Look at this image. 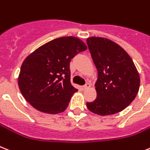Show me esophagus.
<instances>
[{"mask_svg": "<svg viewBox=\"0 0 150 150\" xmlns=\"http://www.w3.org/2000/svg\"><path fill=\"white\" fill-rule=\"evenodd\" d=\"M91 86V85H90V83H88V82H87V83L85 85V86H83V88L84 89H87V88H88Z\"/></svg>", "mask_w": 150, "mask_h": 150, "instance_id": "1", "label": "esophagus"}]
</instances>
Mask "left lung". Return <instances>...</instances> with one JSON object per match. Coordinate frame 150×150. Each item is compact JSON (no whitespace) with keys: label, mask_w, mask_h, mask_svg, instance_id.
Wrapping results in <instances>:
<instances>
[{"label":"left lung","mask_w":150,"mask_h":150,"mask_svg":"<svg viewBox=\"0 0 150 150\" xmlns=\"http://www.w3.org/2000/svg\"><path fill=\"white\" fill-rule=\"evenodd\" d=\"M97 71V97L87 103L88 110L99 115L119 112L132 103L139 92L140 79L132 58L111 40L92 37L86 40Z\"/></svg>","instance_id":"obj_1"}]
</instances>
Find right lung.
Segmentation results:
<instances>
[{
    "label": "right lung",
    "instance_id": "1",
    "mask_svg": "<svg viewBox=\"0 0 150 150\" xmlns=\"http://www.w3.org/2000/svg\"><path fill=\"white\" fill-rule=\"evenodd\" d=\"M86 49L78 38L62 37L45 44L28 56L18 77V86L27 102L42 112H64L78 91L70 81V62Z\"/></svg>",
    "mask_w": 150,
    "mask_h": 150
}]
</instances>
